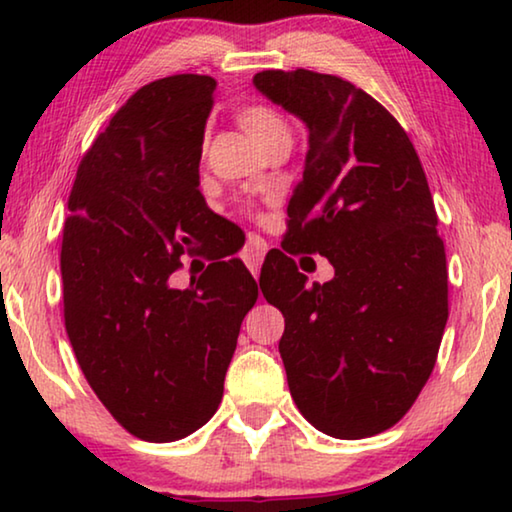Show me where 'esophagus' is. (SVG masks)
I'll return each instance as SVG.
<instances>
[{
	"mask_svg": "<svg viewBox=\"0 0 512 512\" xmlns=\"http://www.w3.org/2000/svg\"><path fill=\"white\" fill-rule=\"evenodd\" d=\"M266 250H268V246L262 237H250L246 248H244V262L255 277L259 275V266H262V262H264Z\"/></svg>",
	"mask_w": 512,
	"mask_h": 512,
	"instance_id": "esophagus-1",
	"label": "esophagus"
}]
</instances>
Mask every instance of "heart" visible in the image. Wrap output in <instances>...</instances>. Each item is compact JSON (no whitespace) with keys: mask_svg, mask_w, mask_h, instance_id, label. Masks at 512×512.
Listing matches in <instances>:
<instances>
[{"mask_svg":"<svg viewBox=\"0 0 512 512\" xmlns=\"http://www.w3.org/2000/svg\"><path fill=\"white\" fill-rule=\"evenodd\" d=\"M239 126L248 133L250 140H253L259 149H266L275 137L287 135V124L275 115L273 110L264 106H246L237 112Z\"/></svg>","mask_w":512,"mask_h":512,"instance_id":"obj_1","label":"heart"}]
</instances>
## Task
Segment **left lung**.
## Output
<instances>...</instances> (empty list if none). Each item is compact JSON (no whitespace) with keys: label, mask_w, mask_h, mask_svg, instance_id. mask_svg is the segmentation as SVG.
I'll use <instances>...</instances> for the list:
<instances>
[{"label":"left lung","mask_w":512,"mask_h":512,"mask_svg":"<svg viewBox=\"0 0 512 512\" xmlns=\"http://www.w3.org/2000/svg\"><path fill=\"white\" fill-rule=\"evenodd\" d=\"M253 83L309 131L282 249L318 252L335 266L334 281L307 288L277 250L259 275L284 316L291 397L327 436H375L418 400L449 316L427 176L400 121L350 81L264 69Z\"/></svg>","instance_id":"1"}]
</instances>
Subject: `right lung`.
Instances as JSON below:
<instances>
[{
	"mask_svg": "<svg viewBox=\"0 0 512 512\" xmlns=\"http://www.w3.org/2000/svg\"><path fill=\"white\" fill-rule=\"evenodd\" d=\"M214 90L201 74L137 90L85 151L67 201L69 343L112 418L149 443L185 438L219 409L241 320L257 300L237 257L212 262L185 291L169 284L216 221L198 189Z\"/></svg>",
	"mask_w": 512,
	"mask_h": 512,
	"instance_id": "add662e5",
	"label": "right lung"
}]
</instances>
